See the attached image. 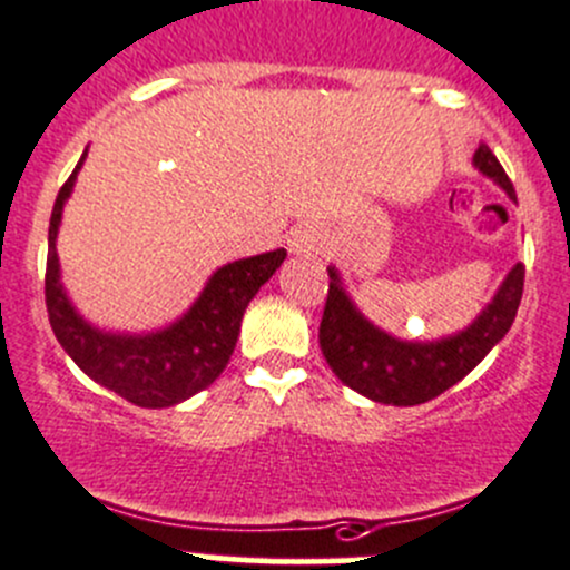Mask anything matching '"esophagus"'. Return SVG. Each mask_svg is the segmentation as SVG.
Returning a JSON list of instances; mask_svg holds the SVG:
<instances>
[{
    "instance_id": "1",
    "label": "esophagus",
    "mask_w": 570,
    "mask_h": 570,
    "mask_svg": "<svg viewBox=\"0 0 570 570\" xmlns=\"http://www.w3.org/2000/svg\"><path fill=\"white\" fill-rule=\"evenodd\" d=\"M287 246L296 255H321L324 252V238H321V233L315 227H298L291 233Z\"/></svg>"
}]
</instances>
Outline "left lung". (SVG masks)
I'll return each mask as SVG.
<instances>
[{"label": "left lung", "mask_w": 570, "mask_h": 570, "mask_svg": "<svg viewBox=\"0 0 570 570\" xmlns=\"http://www.w3.org/2000/svg\"><path fill=\"white\" fill-rule=\"evenodd\" d=\"M474 163L479 171L493 177L510 194V199H515L510 177L488 146H479ZM523 274L527 268L518 263L493 302L460 335L435 343H404L371 326L341 291L335 272H330L332 283L318 326L321 352L337 380L352 391L396 407L424 404L471 374L484 354L507 335L521 304Z\"/></svg>", "instance_id": "1"}]
</instances>
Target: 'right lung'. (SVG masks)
<instances>
[{
  "mask_svg": "<svg viewBox=\"0 0 570 570\" xmlns=\"http://www.w3.org/2000/svg\"><path fill=\"white\" fill-rule=\"evenodd\" d=\"M77 168L58 190L52 218H49L43 293H47V313L55 337L94 382L138 407H171V404L185 402L194 393L205 391L227 368L235 343H238L246 304L283 266L285 249L246 257V261L218 268L202 291L199 302L168 330L140 337L105 335L88 326L71 309L58 279L55 238H58L60 213H63L66 196L71 194Z\"/></svg>",
  "mask_w": 570,
  "mask_h": 570,
  "instance_id": "obj_1",
  "label": "right lung"
}]
</instances>
